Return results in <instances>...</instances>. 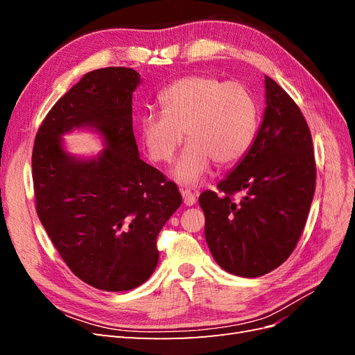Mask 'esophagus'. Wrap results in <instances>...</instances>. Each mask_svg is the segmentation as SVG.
Segmentation results:
<instances>
[{"instance_id":"34e87169","label":"esophagus","mask_w":355,"mask_h":355,"mask_svg":"<svg viewBox=\"0 0 355 355\" xmlns=\"http://www.w3.org/2000/svg\"><path fill=\"white\" fill-rule=\"evenodd\" d=\"M182 198H184V204L185 206H194L196 204V196L192 194L189 189H180Z\"/></svg>"}]
</instances>
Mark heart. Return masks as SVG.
Listing matches in <instances>:
<instances>
[{
  "label": "heart",
  "instance_id": "heart-1",
  "mask_svg": "<svg viewBox=\"0 0 355 355\" xmlns=\"http://www.w3.org/2000/svg\"><path fill=\"white\" fill-rule=\"evenodd\" d=\"M158 101L161 112L142 115L139 132L148 155L157 163L171 161L187 133L189 144L171 170L180 184L197 185L209 173L211 161L219 167L232 166L253 145L259 111L241 83L192 75L168 85Z\"/></svg>",
  "mask_w": 355,
  "mask_h": 355
}]
</instances>
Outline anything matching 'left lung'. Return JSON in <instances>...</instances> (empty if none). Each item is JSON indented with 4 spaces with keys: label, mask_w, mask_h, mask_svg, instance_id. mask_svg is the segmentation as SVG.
I'll return each instance as SVG.
<instances>
[{
    "label": "left lung",
    "mask_w": 355,
    "mask_h": 355,
    "mask_svg": "<svg viewBox=\"0 0 355 355\" xmlns=\"http://www.w3.org/2000/svg\"><path fill=\"white\" fill-rule=\"evenodd\" d=\"M266 108L253 145L218 184L219 194L198 198L204 235L220 268L239 277H261L292 254L315 191L309 127L295 101L265 77ZM243 191V197L233 196Z\"/></svg>",
    "instance_id": "obj_1"
}]
</instances>
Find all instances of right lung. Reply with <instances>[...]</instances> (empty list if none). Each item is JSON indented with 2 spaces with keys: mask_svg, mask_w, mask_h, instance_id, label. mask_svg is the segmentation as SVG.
Returning a JSON list of instances; mask_svg holds the SVG:
<instances>
[{
  "mask_svg": "<svg viewBox=\"0 0 355 355\" xmlns=\"http://www.w3.org/2000/svg\"><path fill=\"white\" fill-rule=\"evenodd\" d=\"M141 75L111 67L87 72L41 123L32 151L38 218L80 280L106 292L145 283L158 263L157 237L182 202L180 192L139 158L132 96ZM87 126L103 153L78 159L61 136Z\"/></svg>",
  "mask_w": 355,
  "mask_h": 355,
  "instance_id": "obj_1",
  "label": "right lung"
}]
</instances>
